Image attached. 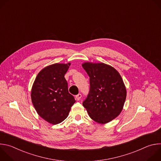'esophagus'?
I'll use <instances>...</instances> for the list:
<instances>
[{"mask_svg": "<svg viewBox=\"0 0 161 161\" xmlns=\"http://www.w3.org/2000/svg\"><path fill=\"white\" fill-rule=\"evenodd\" d=\"M75 98H76V99L77 101L80 100V99L81 98V94H78V95H76V96Z\"/></svg>", "mask_w": 161, "mask_h": 161, "instance_id": "esophagus-1", "label": "esophagus"}]
</instances>
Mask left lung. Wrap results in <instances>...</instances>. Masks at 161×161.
Returning <instances> with one entry per match:
<instances>
[{"instance_id": "obj_1", "label": "left lung", "mask_w": 161, "mask_h": 161, "mask_svg": "<svg viewBox=\"0 0 161 161\" xmlns=\"http://www.w3.org/2000/svg\"><path fill=\"white\" fill-rule=\"evenodd\" d=\"M82 67L90 77V92L83 105L89 117L105 124L117 118L123 109L127 91L120 73L104 63L84 62Z\"/></svg>"}]
</instances>
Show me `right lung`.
Masks as SVG:
<instances>
[{"instance_id": "1", "label": "right lung", "mask_w": 161, "mask_h": 161, "mask_svg": "<svg viewBox=\"0 0 161 161\" xmlns=\"http://www.w3.org/2000/svg\"><path fill=\"white\" fill-rule=\"evenodd\" d=\"M71 63H56L43 68L37 75L31 90V99L39 115L52 124L67 117L76 102L69 93L64 75Z\"/></svg>"}]
</instances>
